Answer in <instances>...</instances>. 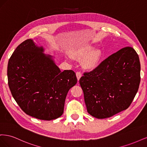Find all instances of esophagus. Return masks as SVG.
I'll use <instances>...</instances> for the list:
<instances>
[{
	"label": "esophagus",
	"mask_w": 147,
	"mask_h": 147,
	"mask_svg": "<svg viewBox=\"0 0 147 147\" xmlns=\"http://www.w3.org/2000/svg\"><path fill=\"white\" fill-rule=\"evenodd\" d=\"M82 73L80 72H76V76H77L78 81H79L80 78L82 77Z\"/></svg>",
	"instance_id": "34e87169"
}]
</instances>
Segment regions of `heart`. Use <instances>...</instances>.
<instances>
[{"instance_id":"obj_1","label":"heart","mask_w":147,"mask_h":147,"mask_svg":"<svg viewBox=\"0 0 147 147\" xmlns=\"http://www.w3.org/2000/svg\"><path fill=\"white\" fill-rule=\"evenodd\" d=\"M92 46H86L78 49L74 53L75 56L83 59V65L87 69H94L101 63L103 53L100 49H95Z\"/></svg>"}]
</instances>
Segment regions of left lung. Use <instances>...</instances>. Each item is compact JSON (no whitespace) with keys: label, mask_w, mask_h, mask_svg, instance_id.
<instances>
[{"label":"left lung","mask_w":147,"mask_h":147,"mask_svg":"<svg viewBox=\"0 0 147 147\" xmlns=\"http://www.w3.org/2000/svg\"><path fill=\"white\" fill-rule=\"evenodd\" d=\"M140 82L139 57L134 48L124 47L109 56L80 79L88 112L104 119L130 106Z\"/></svg>","instance_id":"left-lung-1"}]
</instances>
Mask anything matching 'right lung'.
Wrapping results in <instances>:
<instances>
[{
	"label": "right lung",
	"mask_w": 147,
	"mask_h": 147,
	"mask_svg": "<svg viewBox=\"0 0 147 147\" xmlns=\"http://www.w3.org/2000/svg\"><path fill=\"white\" fill-rule=\"evenodd\" d=\"M42 47L28 39L17 47L8 61L7 76L11 94L26 114L42 120L64 112L65 100L77 78L72 70L61 72Z\"/></svg>",
	"instance_id": "obj_1"
}]
</instances>
